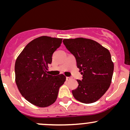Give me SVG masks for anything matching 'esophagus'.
Wrapping results in <instances>:
<instances>
[{"label": "esophagus", "instance_id": "esophagus-1", "mask_svg": "<svg viewBox=\"0 0 130 130\" xmlns=\"http://www.w3.org/2000/svg\"><path fill=\"white\" fill-rule=\"evenodd\" d=\"M71 77H66V79H67V80H70V79H71Z\"/></svg>", "mask_w": 130, "mask_h": 130}]
</instances>
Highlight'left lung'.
I'll return each instance as SVG.
<instances>
[{
  "label": "left lung",
  "instance_id": "obj_1",
  "mask_svg": "<svg viewBox=\"0 0 130 130\" xmlns=\"http://www.w3.org/2000/svg\"><path fill=\"white\" fill-rule=\"evenodd\" d=\"M65 47L75 57L83 75L78 86L72 90L76 100L83 103L95 102L108 90L114 71L111 54L106 48L90 39H64Z\"/></svg>",
  "mask_w": 130,
  "mask_h": 130
}]
</instances>
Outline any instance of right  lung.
<instances>
[{
    "label": "right lung",
    "mask_w": 130,
    "mask_h": 130,
    "mask_svg": "<svg viewBox=\"0 0 130 130\" xmlns=\"http://www.w3.org/2000/svg\"><path fill=\"white\" fill-rule=\"evenodd\" d=\"M62 38L42 36L27 44L15 62V81L26 100L40 108L49 106L57 98L59 88L66 77L47 74L54 52L60 47Z\"/></svg>",
    "instance_id": "1"
}]
</instances>
